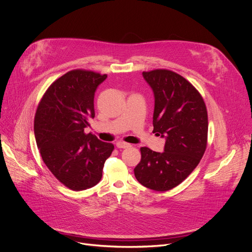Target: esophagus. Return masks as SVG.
Wrapping results in <instances>:
<instances>
[{
    "label": "esophagus",
    "mask_w": 252,
    "mask_h": 252,
    "mask_svg": "<svg viewBox=\"0 0 252 252\" xmlns=\"http://www.w3.org/2000/svg\"><path fill=\"white\" fill-rule=\"evenodd\" d=\"M129 147H130V144H127V143H125V142L117 143V148H119V149H126V148H129Z\"/></svg>",
    "instance_id": "1"
}]
</instances>
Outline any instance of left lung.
<instances>
[{
    "label": "left lung",
    "instance_id": "8db88e82",
    "mask_svg": "<svg viewBox=\"0 0 252 252\" xmlns=\"http://www.w3.org/2000/svg\"><path fill=\"white\" fill-rule=\"evenodd\" d=\"M155 95L153 132L166 138L163 153L141 148L133 170L141 184L154 191L171 190L198 166L207 147L208 114L199 91L168 69L144 71Z\"/></svg>",
    "mask_w": 252,
    "mask_h": 252
}]
</instances>
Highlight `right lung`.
I'll use <instances>...</instances> for the list:
<instances>
[{
    "mask_svg": "<svg viewBox=\"0 0 252 252\" xmlns=\"http://www.w3.org/2000/svg\"><path fill=\"white\" fill-rule=\"evenodd\" d=\"M106 74L74 69L56 79L42 96L34 132L43 162L68 189L95 186L114 146L85 133L94 118V93Z\"/></svg>",
    "mask_w": 252,
    "mask_h": 252,
    "instance_id": "obj_1",
    "label": "right lung"
}]
</instances>
